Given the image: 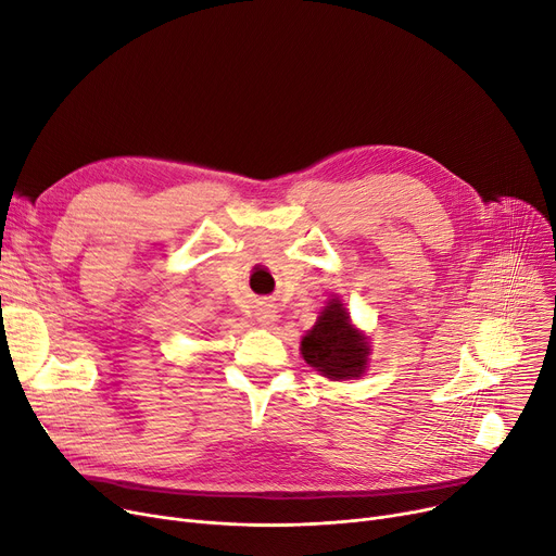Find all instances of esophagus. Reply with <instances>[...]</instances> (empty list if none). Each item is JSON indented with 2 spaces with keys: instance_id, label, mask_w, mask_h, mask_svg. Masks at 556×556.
Masks as SVG:
<instances>
[{
  "instance_id": "esophagus-1",
  "label": "esophagus",
  "mask_w": 556,
  "mask_h": 556,
  "mask_svg": "<svg viewBox=\"0 0 556 556\" xmlns=\"http://www.w3.org/2000/svg\"><path fill=\"white\" fill-rule=\"evenodd\" d=\"M254 318L261 327H270V325L277 323V311H275L273 304H258L254 308Z\"/></svg>"
}]
</instances>
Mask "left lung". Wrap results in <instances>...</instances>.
<instances>
[{"instance_id":"1","label":"left lung","mask_w":556,"mask_h":556,"mask_svg":"<svg viewBox=\"0 0 556 556\" xmlns=\"http://www.w3.org/2000/svg\"><path fill=\"white\" fill-rule=\"evenodd\" d=\"M300 352L311 368L331 381L356 379L368 368V338L352 323L341 300H331L313 329L302 338Z\"/></svg>"}]
</instances>
